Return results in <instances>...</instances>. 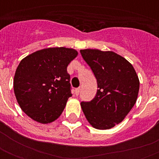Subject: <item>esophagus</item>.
<instances>
[{
    "instance_id": "obj_1",
    "label": "esophagus",
    "mask_w": 159,
    "mask_h": 159,
    "mask_svg": "<svg viewBox=\"0 0 159 159\" xmlns=\"http://www.w3.org/2000/svg\"><path fill=\"white\" fill-rule=\"evenodd\" d=\"M80 91H81V88H80V87H78V88H76L74 91V94L76 95V96H78V95H79Z\"/></svg>"
}]
</instances>
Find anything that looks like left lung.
Listing matches in <instances>:
<instances>
[{
  "mask_svg": "<svg viewBox=\"0 0 159 159\" xmlns=\"http://www.w3.org/2000/svg\"><path fill=\"white\" fill-rule=\"evenodd\" d=\"M97 82L96 97L81 102L82 111L92 127L108 129L120 123L135 104L139 80L130 62L112 51L80 50Z\"/></svg>",
  "mask_w": 159,
  "mask_h": 159,
  "instance_id": "left-lung-1",
  "label": "left lung"
}]
</instances>
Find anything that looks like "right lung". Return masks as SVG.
<instances>
[{
  "mask_svg": "<svg viewBox=\"0 0 159 159\" xmlns=\"http://www.w3.org/2000/svg\"><path fill=\"white\" fill-rule=\"evenodd\" d=\"M78 53L64 47L36 51L21 60L14 77V92L21 110L39 123L57 120L72 97L67 67Z\"/></svg>",
  "mask_w": 159,
  "mask_h": 159,
  "instance_id": "obj_1",
  "label": "right lung"
}]
</instances>
